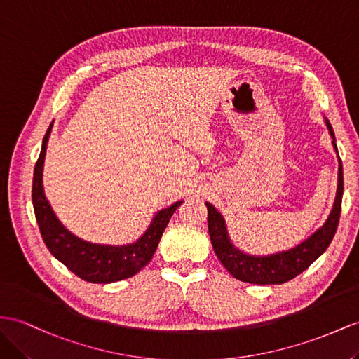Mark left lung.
I'll use <instances>...</instances> for the list:
<instances>
[{
  "label": "left lung",
  "mask_w": 359,
  "mask_h": 359,
  "mask_svg": "<svg viewBox=\"0 0 359 359\" xmlns=\"http://www.w3.org/2000/svg\"><path fill=\"white\" fill-rule=\"evenodd\" d=\"M326 124L329 128V133L332 136L334 149L337 150L335 144V135L332 130V126L326 119ZM339 168H338V189L335 203L332 208L326 223L321 226L316 233H312L308 240L302 244L296 245L294 249L287 252H279L269 256H253L247 255L231 243V238L227 235L226 222L222 214L210 205L208 206V229L209 236L212 241L214 252L217 258L222 261L224 269L231 273L233 278L241 282H249L256 285H271V283H285L296 278L302 271H305L309 265L314 262L318 256L325 253L329 247L330 241L334 240V235L337 232L339 215H341V200H343V189H344V180H343V165L339 159Z\"/></svg>",
  "instance_id": "obj_1"
}]
</instances>
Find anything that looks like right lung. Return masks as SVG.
I'll list each match as a JSON object with an SVG mask.
<instances>
[{"label": "right lung", "mask_w": 359, "mask_h": 359, "mask_svg": "<svg viewBox=\"0 0 359 359\" xmlns=\"http://www.w3.org/2000/svg\"><path fill=\"white\" fill-rule=\"evenodd\" d=\"M51 127L53 123L43 136L39 159L34 165L32 188L36 222H38L45 245L48 247L54 258L86 282L110 283L132 278L151 261L165 227H167L171 215L182 205V201H176L170 208L159 210L147 232L133 244L103 245L80 240L63 227L43 194L42 170Z\"/></svg>", "instance_id": "1"}]
</instances>
